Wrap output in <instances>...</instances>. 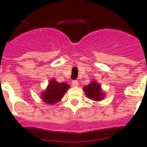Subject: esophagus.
Instances as JSON below:
<instances>
[{
    "mask_svg": "<svg viewBox=\"0 0 147 147\" xmlns=\"http://www.w3.org/2000/svg\"><path fill=\"white\" fill-rule=\"evenodd\" d=\"M72 85H73V87H78V81H72Z\"/></svg>",
    "mask_w": 147,
    "mask_h": 147,
    "instance_id": "34e87169",
    "label": "esophagus"
}]
</instances>
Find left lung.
Wrapping results in <instances>:
<instances>
[{
    "label": "left lung",
    "instance_id": "obj_1",
    "mask_svg": "<svg viewBox=\"0 0 147 147\" xmlns=\"http://www.w3.org/2000/svg\"><path fill=\"white\" fill-rule=\"evenodd\" d=\"M84 91L88 98L95 101H100L105 96V93L102 91L101 85L96 81H92V83L84 86Z\"/></svg>",
    "mask_w": 147,
    "mask_h": 147
}]
</instances>
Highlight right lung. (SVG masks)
I'll return each instance as SVG.
<instances>
[{"label": "right lung", "instance_id": "add662e5", "mask_svg": "<svg viewBox=\"0 0 147 147\" xmlns=\"http://www.w3.org/2000/svg\"><path fill=\"white\" fill-rule=\"evenodd\" d=\"M69 88L66 83H59L55 79L49 81L46 90L41 94V98L48 104H55L61 100L64 94Z\"/></svg>", "mask_w": 147, "mask_h": 147}]
</instances>
